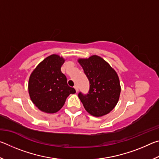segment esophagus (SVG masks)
Returning a JSON list of instances; mask_svg holds the SVG:
<instances>
[{
  "instance_id": "1",
  "label": "esophagus",
  "mask_w": 159,
  "mask_h": 159,
  "mask_svg": "<svg viewBox=\"0 0 159 159\" xmlns=\"http://www.w3.org/2000/svg\"><path fill=\"white\" fill-rule=\"evenodd\" d=\"M74 88H75V90H76V93H77L78 91H79V88H78V86H77L76 85H74Z\"/></svg>"
}]
</instances>
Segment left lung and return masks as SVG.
<instances>
[{
    "mask_svg": "<svg viewBox=\"0 0 159 159\" xmlns=\"http://www.w3.org/2000/svg\"><path fill=\"white\" fill-rule=\"evenodd\" d=\"M79 62L90 83L87 94L79 93L83 107L94 116H102L116 105L120 93L118 76L105 60L97 55L80 59Z\"/></svg>",
    "mask_w": 159,
    "mask_h": 159,
    "instance_id": "obj_1",
    "label": "left lung"
}]
</instances>
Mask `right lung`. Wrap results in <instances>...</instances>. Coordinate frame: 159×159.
I'll list each match as a JSON object with an SVG mask.
<instances>
[{
	"label": "right lung",
	"instance_id": "right-lung-1",
	"mask_svg": "<svg viewBox=\"0 0 159 159\" xmlns=\"http://www.w3.org/2000/svg\"><path fill=\"white\" fill-rule=\"evenodd\" d=\"M62 57L52 55L43 60L31 74L29 93L31 101L41 111L53 114L65 103L70 94L76 90L67 84L65 75L61 71Z\"/></svg>",
	"mask_w": 159,
	"mask_h": 159
}]
</instances>
